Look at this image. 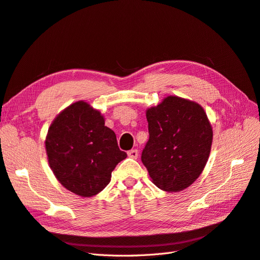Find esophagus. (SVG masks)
I'll list each match as a JSON object with an SVG mask.
<instances>
[{"mask_svg":"<svg viewBox=\"0 0 260 260\" xmlns=\"http://www.w3.org/2000/svg\"><path fill=\"white\" fill-rule=\"evenodd\" d=\"M128 156L130 157V158H133V159H136V158H138V156H139V151L138 149H131V151H129L128 152Z\"/></svg>","mask_w":260,"mask_h":260,"instance_id":"obj_1","label":"esophagus"}]
</instances>
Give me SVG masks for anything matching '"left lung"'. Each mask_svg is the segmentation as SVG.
<instances>
[{
  "label": "left lung",
  "mask_w": 260,
  "mask_h": 260,
  "mask_svg": "<svg viewBox=\"0 0 260 260\" xmlns=\"http://www.w3.org/2000/svg\"><path fill=\"white\" fill-rule=\"evenodd\" d=\"M148 141L141 159L156 186L179 192L200 177L208 160L212 129L195 102L168 96L146 111Z\"/></svg>",
  "instance_id": "left-lung-1"
}]
</instances>
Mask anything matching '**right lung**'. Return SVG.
Returning a JSON list of instances; mask_svg holds the SVG:
<instances>
[{
  "label": "right lung",
  "instance_id": "add662e5",
  "mask_svg": "<svg viewBox=\"0 0 260 260\" xmlns=\"http://www.w3.org/2000/svg\"><path fill=\"white\" fill-rule=\"evenodd\" d=\"M45 148L50 167L61 185L83 198L103 191L117 164L127 157L103 116L83 101L55 118Z\"/></svg>",
  "mask_w": 260,
  "mask_h": 260
}]
</instances>
